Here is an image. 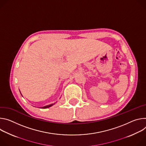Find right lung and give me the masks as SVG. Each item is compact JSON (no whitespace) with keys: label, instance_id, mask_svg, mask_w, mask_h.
Masks as SVG:
<instances>
[{"label":"right lung","instance_id":"right-lung-1","mask_svg":"<svg viewBox=\"0 0 146 146\" xmlns=\"http://www.w3.org/2000/svg\"><path fill=\"white\" fill-rule=\"evenodd\" d=\"M54 104H55V103H53V104H49V105L45 106H44V107H40V108H48V107H51V106H53Z\"/></svg>","mask_w":146,"mask_h":146}]
</instances>
